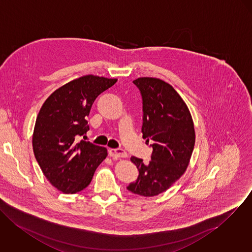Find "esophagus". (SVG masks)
Segmentation results:
<instances>
[{"instance_id": "1", "label": "esophagus", "mask_w": 252, "mask_h": 252, "mask_svg": "<svg viewBox=\"0 0 252 252\" xmlns=\"http://www.w3.org/2000/svg\"><path fill=\"white\" fill-rule=\"evenodd\" d=\"M108 153L113 158H124L127 156L126 153L123 149H109Z\"/></svg>"}]
</instances>
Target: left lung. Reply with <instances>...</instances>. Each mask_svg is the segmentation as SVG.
Wrapping results in <instances>:
<instances>
[{
  "mask_svg": "<svg viewBox=\"0 0 252 252\" xmlns=\"http://www.w3.org/2000/svg\"><path fill=\"white\" fill-rule=\"evenodd\" d=\"M133 83L143 100V138L153 143L147 164L131 156L139 171L126 187L133 194L155 196L165 192L186 171L194 150V123L188 106L169 83L155 78H139Z\"/></svg>",
  "mask_w": 252,
  "mask_h": 252,
  "instance_id": "obj_1",
  "label": "left lung"
}]
</instances>
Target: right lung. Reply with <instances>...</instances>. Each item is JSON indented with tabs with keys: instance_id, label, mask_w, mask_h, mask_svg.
<instances>
[{
	"instance_id": "obj_1",
	"label": "right lung",
	"mask_w": 252,
	"mask_h": 252,
	"mask_svg": "<svg viewBox=\"0 0 252 252\" xmlns=\"http://www.w3.org/2000/svg\"><path fill=\"white\" fill-rule=\"evenodd\" d=\"M116 78L93 75L74 79L56 90L42 105L32 136L34 156L50 183L64 194H76L91 182L107 150L81 140L89 130L86 118L99 94Z\"/></svg>"
}]
</instances>
